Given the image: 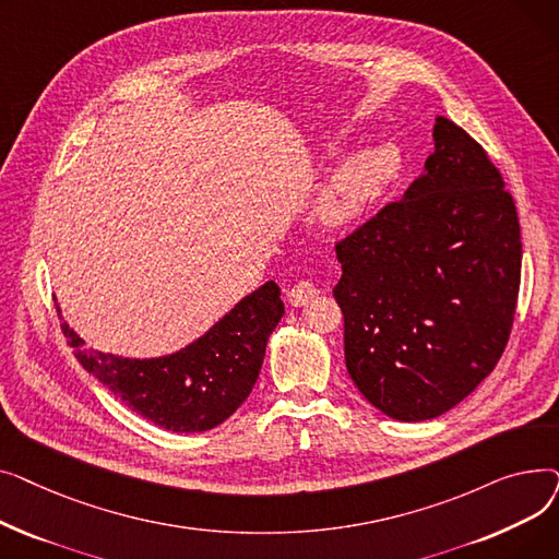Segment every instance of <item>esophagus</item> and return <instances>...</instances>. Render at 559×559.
Wrapping results in <instances>:
<instances>
[{
  "label": "esophagus",
  "mask_w": 559,
  "mask_h": 559,
  "mask_svg": "<svg viewBox=\"0 0 559 559\" xmlns=\"http://www.w3.org/2000/svg\"><path fill=\"white\" fill-rule=\"evenodd\" d=\"M317 295H319V289L312 281H299L295 287L287 292V299H289L292 306H306Z\"/></svg>",
  "instance_id": "1"
}]
</instances>
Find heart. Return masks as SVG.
Instances as JSON below:
<instances>
[{
	"label": "heart",
	"instance_id": "heart-1",
	"mask_svg": "<svg viewBox=\"0 0 559 559\" xmlns=\"http://www.w3.org/2000/svg\"><path fill=\"white\" fill-rule=\"evenodd\" d=\"M399 167V154L388 144L369 146L350 156L319 199V217L329 226L356 222L385 192Z\"/></svg>",
	"mask_w": 559,
	"mask_h": 559
}]
</instances>
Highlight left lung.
<instances>
[{
  "label": "left lung",
  "mask_w": 559,
  "mask_h": 559,
  "mask_svg": "<svg viewBox=\"0 0 559 559\" xmlns=\"http://www.w3.org/2000/svg\"><path fill=\"white\" fill-rule=\"evenodd\" d=\"M426 174L335 242L346 369L399 421L444 415L508 346L521 228L483 144L437 117Z\"/></svg>",
  "instance_id": "8db88e82"
}]
</instances>
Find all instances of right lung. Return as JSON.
Listing matches in <instances>:
<instances>
[{"label":"right lung","mask_w":559,"mask_h":559,"mask_svg":"<svg viewBox=\"0 0 559 559\" xmlns=\"http://www.w3.org/2000/svg\"><path fill=\"white\" fill-rule=\"evenodd\" d=\"M285 308L270 281L179 354L156 360L115 358L83 348L63 324L74 358L133 413L165 430L201 432L226 421L251 394L264 346Z\"/></svg>","instance_id":"1"}]
</instances>
